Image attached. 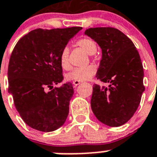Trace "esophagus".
I'll return each instance as SVG.
<instances>
[{
  "label": "esophagus",
  "instance_id": "34e87169",
  "mask_svg": "<svg viewBox=\"0 0 157 157\" xmlns=\"http://www.w3.org/2000/svg\"><path fill=\"white\" fill-rule=\"evenodd\" d=\"M72 84L74 85V86H77V85H79L80 84H81V82H80V81H73Z\"/></svg>",
  "mask_w": 157,
  "mask_h": 157
}]
</instances>
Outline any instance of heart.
Listing matches in <instances>:
<instances>
[{
  "instance_id": "1",
  "label": "heart",
  "mask_w": 157,
  "mask_h": 157,
  "mask_svg": "<svg viewBox=\"0 0 157 157\" xmlns=\"http://www.w3.org/2000/svg\"><path fill=\"white\" fill-rule=\"evenodd\" d=\"M76 45L82 48L87 54L94 55L97 51V45L92 39L89 38H83L76 42ZM69 48L67 47L63 48L61 51L59 62L60 67L64 70H68L71 67L68 59ZM96 73V67L94 65H88L82 67H76L67 73L65 76L67 81H89Z\"/></svg>"
}]
</instances>
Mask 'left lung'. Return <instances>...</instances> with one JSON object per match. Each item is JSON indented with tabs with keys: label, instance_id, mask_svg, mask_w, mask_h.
I'll return each instance as SVG.
<instances>
[{
	"label": "left lung",
	"instance_id": "obj_1",
	"mask_svg": "<svg viewBox=\"0 0 157 157\" xmlns=\"http://www.w3.org/2000/svg\"><path fill=\"white\" fill-rule=\"evenodd\" d=\"M85 34L101 49L96 77L109 84L108 87L94 85L92 110L101 123L120 127L134 115L144 91L140 56L132 40L118 29L90 28Z\"/></svg>",
	"mask_w": 157,
	"mask_h": 157
}]
</instances>
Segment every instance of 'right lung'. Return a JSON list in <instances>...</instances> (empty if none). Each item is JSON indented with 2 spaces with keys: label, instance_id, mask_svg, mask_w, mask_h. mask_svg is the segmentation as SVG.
I'll return each mask as SVG.
<instances>
[{
  "label": "right lung",
  "instance_id": "right-lung-1",
  "mask_svg": "<svg viewBox=\"0 0 157 157\" xmlns=\"http://www.w3.org/2000/svg\"><path fill=\"white\" fill-rule=\"evenodd\" d=\"M81 29H36L20 39L13 50L8 91L21 118L33 129L53 132L65 123L73 87L69 82L53 87L63 79L59 62L61 51Z\"/></svg>",
  "mask_w": 157,
  "mask_h": 157
}]
</instances>
